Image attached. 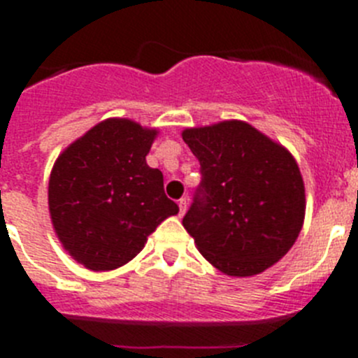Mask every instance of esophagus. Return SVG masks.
Wrapping results in <instances>:
<instances>
[{"label": "esophagus", "mask_w": 358, "mask_h": 358, "mask_svg": "<svg viewBox=\"0 0 358 358\" xmlns=\"http://www.w3.org/2000/svg\"><path fill=\"white\" fill-rule=\"evenodd\" d=\"M177 204H179V215H185L186 208H188V199H186V197L179 199V202H177Z\"/></svg>", "instance_id": "34e87169"}]
</instances>
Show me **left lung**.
Listing matches in <instances>:
<instances>
[{
    "mask_svg": "<svg viewBox=\"0 0 358 358\" xmlns=\"http://www.w3.org/2000/svg\"><path fill=\"white\" fill-rule=\"evenodd\" d=\"M201 185L182 218L201 255L229 276H255L289 252L303 227L305 186L290 152L245 122L186 129Z\"/></svg>",
    "mask_w": 358,
    "mask_h": 358,
    "instance_id": "left-lung-1",
    "label": "left lung"
}]
</instances>
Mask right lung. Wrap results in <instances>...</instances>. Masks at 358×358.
Masks as SVG:
<instances>
[{"label":"right lung","instance_id":"1","mask_svg":"<svg viewBox=\"0 0 358 358\" xmlns=\"http://www.w3.org/2000/svg\"><path fill=\"white\" fill-rule=\"evenodd\" d=\"M156 134L131 120H106L53 164L48 186L53 227L84 267H122L164 218L179 211L164 195L161 170L145 161Z\"/></svg>","mask_w":358,"mask_h":358}]
</instances>
